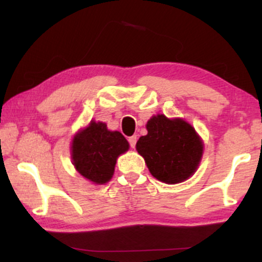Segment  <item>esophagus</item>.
Returning <instances> with one entry per match:
<instances>
[{"label":"esophagus","mask_w":262,"mask_h":262,"mask_svg":"<svg viewBox=\"0 0 262 262\" xmlns=\"http://www.w3.org/2000/svg\"><path fill=\"white\" fill-rule=\"evenodd\" d=\"M137 135H133V137H129L128 138V141H129V145L132 146V148H135V144H137Z\"/></svg>","instance_id":"1"}]
</instances>
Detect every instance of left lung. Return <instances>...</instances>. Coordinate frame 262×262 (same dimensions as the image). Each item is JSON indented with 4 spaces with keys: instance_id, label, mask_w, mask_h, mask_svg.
<instances>
[{
    "instance_id": "obj_1",
    "label": "left lung",
    "mask_w": 262,
    "mask_h": 262,
    "mask_svg": "<svg viewBox=\"0 0 262 262\" xmlns=\"http://www.w3.org/2000/svg\"><path fill=\"white\" fill-rule=\"evenodd\" d=\"M148 134L137 143L151 175L165 183H179L196 171L203 144L196 130L182 119L154 116L146 124Z\"/></svg>"
}]
</instances>
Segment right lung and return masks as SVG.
I'll list each match as a JSON object with an SVG mask.
<instances>
[{
    "instance_id": "1",
    "label": "right lung",
    "mask_w": 262,
    "mask_h": 262,
    "mask_svg": "<svg viewBox=\"0 0 262 262\" xmlns=\"http://www.w3.org/2000/svg\"><path fill=\"white\" fill-rule=\"evenodd\" d=\"M73 161L83 177L95 183L111 180L117 158L129 149L119 132H111L102 122H91L73 140Z\"/></svg>"
}]
</instances>
